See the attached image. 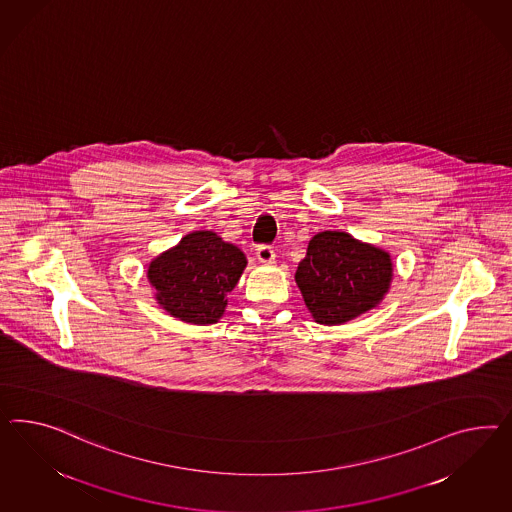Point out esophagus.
I'll use <instances>...</instances> for the list:
<instances>
[{
	"instance_id": "34e87169",
	"label": "esophagus",
	"mask_w": 512,
	"mask_h": 512,
	"mask_svg": "<svg viewBox=\"0 0 512 512\" xmlns=\"http://www.w3.org/2000/svg\"><path fill=\"white\" fill-rule=\"evenodd\" d=\"M257 259L261 263H274L276 261V251L272 246H259L257 248Z\"/></svg>"
}]
</instances>
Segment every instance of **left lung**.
<instances>
[{
	"label": "left lung",
	"instance_id": "1",
	"mask_svg": "<svg viewBox=\"0 0 512 512\" xmlns=\"http://www.w3.org/2000/svg\"><path fill=\"white\" fill-rule=\"evenodd\" d=\"M294 279L313 320L339 326L386 298L393 281V259L386 249L345 231H322L309 240Z\"/></svg>",
	"mask_w": 512,
	"mask_h": 512
}]
</instances>
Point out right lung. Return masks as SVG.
I'll return each mask as SVG.
<instances>
[{
    "label": "right lung",
    "instance_id": "right-lung-1",
    "mask_svg": "<svg viewBox=\"0 0 512 512\" xmlns=\"http://www.w3.org/2000/svg\"><path fill=\"white\" fill-rule=\"evenodd\" d=\"M244 251L214 231H194L156 255L147 266L156 304L186 324H216L227 307V294L244 274Z\"/></svg>",
    "mask_w": 512,
    "mask_h": 512
}]
</instances>
